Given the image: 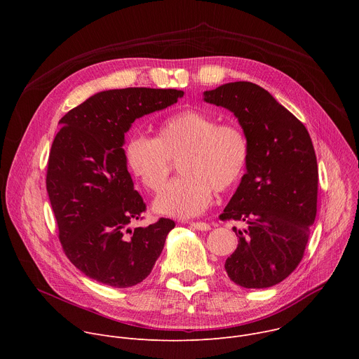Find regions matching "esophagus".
Instances as JSON below:
<instances>
[{
	"label": "esophagus",
	"mask_w": 359,
	"mask_h": 359,
	"mask_svg": "<svg viewBox=\"0 0 359 359\" xmlns=\"http://www.w3.org/2000/svg\"><path fill=\"white\" fill-rule=\"evenodd\" d=\"M189 224H190L193 229H196V230H201V231L210 230V224L204 223V222H190Z\"/></svg>",
	"instance_id": "34e87169"
}]
</instances>
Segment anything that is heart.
I'll return each mask as SVG.
<instances>
[{
	"label": "heart",
	"instance_id": "obj_1",
	"mask_svg": "<svg viewBox=\"0 0 359 359\" xmlns=\"http://www.w3.org/2000/svg\"><path fill=\"white\" fill-rule=\"evenodd\" d=\"M251 155L247 132L237 123L197 109L166 116L156 137L132 135L123 156L129 170L151 193L163 189L173 161L182 176L170 182L155 201V210L172 217H193L208 209L213 191H227L245 173Z\"/></svg>",
	"mask_w": 359,
	"mask_h": 359
}]
</instances>
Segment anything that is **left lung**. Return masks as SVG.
Returning a JSON list of instances; mask_svg holds the SVG:
<instances>
[{"instance_id":"obj_1","label":"left lung","mask_w":359,"mask_h":359,"mask_svg":"<svg viewBox=\"0 0 359 359\" xmlns=\"http://www.w3.org/2000/svg\"><path fill=\"white\" fill-rule=\"evenodd\" d=\"M209 104L231 111L247 132V173L219 216L238 244L226 260L227 276L244 288L281 283L299 264L317 215L318 165L306 128L262 86L230 82L204 92Z\"/></svg>"}]
</instances>
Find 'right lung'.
Listing matches in <instances>:
<instances>
[{
  "instance_id": "add662e5",
  "label": "right lung",
  "mask_w": 359,
  "mask_h": 359,
  "mask_svg": "<svg viewBox=\"0 0 359 359\" xmlns=\"http://www.w3.org/2000/svg\"><path fill=\"white\" fill-rule=\"evenodd\" d=\"M177 89L125 88L99 92L71 109L50 146L46 191L69 262L115 288L143 281L161 255L170 219L129 229L146 203L133 189L123 156L125 133L140 116L165 109Z\"/></svg>"
}]
</instances>
